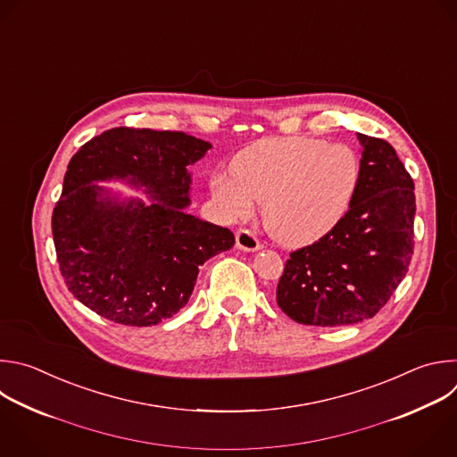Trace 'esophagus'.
<instances>
[{
    "mask_svg": "<svg viewBox=\"0 0 457 457\" xmlns=\"http://www.w3.org/2000/svg\"><path fill=\"white\" fill-rule=\"evenodd\" d=\"M236 245H237V248H241L245 252H257L261 248V241L250 230H239L236 234Z\"/></svg>",
    "mask_w": 457,
    "mask_h": 457,
    "instance_id": "34e87169",
    "label": "esophagus"
}]
</instances>
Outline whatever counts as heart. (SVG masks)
<instances>
[{"instance_id": "heart-1", "label": "heart", "mask_w": 457, "mask_h": 457, "mask_svg": "<svg viewBox=\"0 0 457 457\" xmlns=\"http://www.w3.org/2000/svg\"><path fill=\"white\" fill-rule=\"evenodd\" d=\"M360 162L344 144L312 137L264 138L232 160V172H216V202L236 218L262 202V223L273 239L301 246L329 234L351 207Z\"/></svg>"}]
</instances>
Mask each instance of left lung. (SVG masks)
Here are the masks:
<instances>
[{"label":"left lung","mask_w":457,"mask_h":457,"mask_svg":"<svg viewBox=\"0 0 457 457\" xmlns=\"http://www.w3.org/2000/svg\"><path fill=\"white\" fill-rule=\"evenodd\" d=\"M360 181L349 211L324 237L290 253L278 304L295 322L347 326L391 299L414 248V181L393 145L356 133Z\"/></svg>","instance_id":"left-lung-1"}]
</instances>
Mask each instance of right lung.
Wrapping results in <instances>:
<instances>
[{"label":"right lung","mask_w":457,"mask_h":457,"mask_svg":"<svg viewBox=\"0 0 457 457\" xmlns=\"http://www.w3.org/2000/svg\"><path fill=\"white\" fill-rule=\"evenodd\" d=\"M212 145L181 131L113 128L70 160L52 236L68 290L124 326H154L184 308L200 266L234 246L228 228L187 214L191 172ZM120 179L152 200L98 186Z\"/></svg>","instance_id":"obj_1"}]
</instances>
